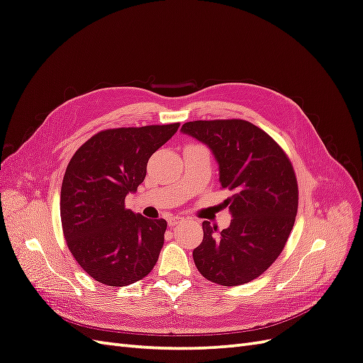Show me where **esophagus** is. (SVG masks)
<instances>
[{"instance_id":"34e87169","label":"esophagus","mask_w":363,"mask_h":363,"mask_svg":"<svg viewBox=\"0 0 363 363\" xmlns=\"http://www.w3.org/2000/svg\"><path fill=\"white\" fill-rule=\"evenodd\" d=\"M183 221H184L183 216H169V218H168V224H169V225H177V224H180V223H183Z\"/></svg>"}]
</instances>
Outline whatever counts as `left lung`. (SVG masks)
I'll list each match as a JSON object with an SVG mask.
<instances>
[{"label":"left lung","mask_w":363,"mask_h":363,"mask_svg":"<svg viewBox=\"0 0 363 363\" xmlns=\"http://www.w3.org/2000/svg\"><path fill=\"white\" fill-rule=\"evenodd\" d=\"M208 147L219 183L233 195L224 201L232 221L218 233L203 223V242L194 250L201 276L223 286L259 277L279 257L298 208V186L283 150L259 127L242 119L194 121L182 127Z\"/></svg>","instance_id":"1"}]
</instances>
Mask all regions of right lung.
<instances>
[{"mask_svg": "<svg viewBox=\"0 0 363 363\" xmlns=\"http://www.w3.org/2000/svg\"><path fill=\"white\" fill-rule=\"evenodd\" d=\"M179 125L100 131L68 163L60 192L63 235L75 260L96 281L127 286L155 268L167 221L136 215L124 201L144 182L152 152Z\"/></svg>", "mask_w": 363, "mask_h": 363, "instance_id": "add662e5", "label": "right lung"}]
</instances>
